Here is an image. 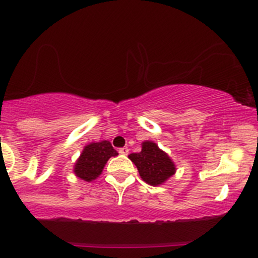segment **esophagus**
<instances>
[{
  "label": "esophagus",
  "instance_id": "34e87169",
  "mask_svg": "<svg viewBox=\"0 0 258 258\" xmlns=\"http://www.w3.org/2000/svg\"><path fill=\"white\" fill-rule=\"evenodd\" d=\"M128 152H130V150L127 147H122L118 150V153L122 154V156H127V154H128Z\"/></svg>",
  "mask_w": 258,
  "mask_h": 258
}]
</instances>
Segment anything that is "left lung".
I'll list each match as a JSON object with an SVG mask.
<instances>
[{
	"label": "left lung",
	"instance_id": "left-lung-1",
	"mask_svg": "<svg viewBox=\"0 0 258 258\" xmlns=\"http://www.w3.org/2000/svg\"><path fill=\"white\" fill-rule=\"evenodd\" d=\"M128 158L137 167L141 178L153 186L163 184L177 170L169 156L152 141H145L141 152L131 153Z\"/></svg>",
	"mask_w": 258,
	"mask_h": 258
}]
</instances>
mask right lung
I'll list each match as a JSON object with an SVG mask.
<instances>
[{
    "instance_id": "obj_1",
    "label": "right lung",
    "mask_w": 258,
    "mask_h": 258,
    "mask_svg": "<svg viewBox=\"0 0 258 258\" xmlns=\"http://www.w3.org/2000/svg\"><path fill=\"white\" fill-rule=\"evenodd\" d=\"M117 154L108 141L89 143L84 147L74 165L75 175L85 181L95 180L101 174L108 159Z\"/></svg>"
}]
</instances>
